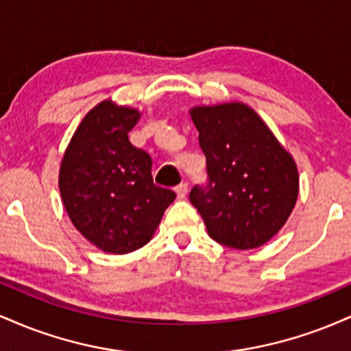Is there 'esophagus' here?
<instances>
[{"instance_id": "1", "label": "esophagus", "mask_w": 351, "mask_h": 351, "mask_svg": "<svg viewBox=\"0 0 351 351\" xmlns=\"http://www.w3.org/2000/svg\"><path fill=\"white\" fill-rule=\"evenodd\" d=\"M175 191H176V196H178V199L186 198V195H188V184H186V183L178 184V186L175 188Z\"/></svg>"}]
</instances>
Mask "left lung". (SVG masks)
Here are the masks:
<instances>
[{
	"label": "left lung",
	"mask_w": 351,
	"mask_h": 351,
	"mask_svg": "<svg viewBox=\"0 0 351 351\" xmlns=\"http://www.w3.org/2000/svg\"><path fill=\"white\" fill-rule=\"evenodd\" d=\"M189 115L208 171V183L196 184L189 201L216 243L241 251L261 247L295 206L299 171L292 155L245 104L193 107Z\"/></svg>",
	"instance_id": "8db88e82"
}]
</instances>
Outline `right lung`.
I'll return each mask as SVG.
<instances>
[{
  "mask_svg": "<svg viewBox=\"0 0 351 351\" xmlns=\"http://www.w3.org/2000/svg\"><path fill=\"white\" fill-rule=\"evenodd\" d=\"M138 119L136 108L104 100L84 117L60 163L64 208L104 252L128 254L147 244L176 198L153 184L150 155L128 140Z\"/></svg>",
  "mask_w": 351,
  "mask_h": 351,
  "instance_id": "1",
  "label": "right lung"
}]
</instances>
